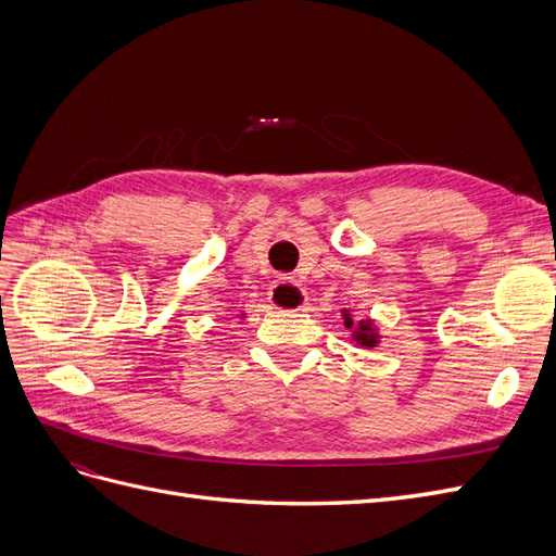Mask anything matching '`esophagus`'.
<instances>
[{
	"mask_svg": "<svg viewBox=\"0 0 556 556\" xmlns=\"http://www.w3.org/2000/svg\"><path fill=\"white\" fill-rule=\"evenodd\" d=\"M268 299H271V306L278 308V311H299L301 306L306 304V294L304 290H301V285L290 280V278H280L274 282L271 288V294H268Z\"/></svg>",
	"mask_w": 556,
	"mask_h": 556,
	"instance_id": "1",
	"label": "esophagus"
}]
</instances>
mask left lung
<instances>
[{"label": "left lung", "instance_id": "left-lung-1", "mask_svg": "<svg viewBox=\"0 0 556 556\" xmlns=\"http://www.w3.org/2000/svg\"><path fill=\"white\" fill-rule=\"evenodd\" d=\"M345 327L352 329V319L350 317L345 319ZM355 333H357L355 339H357L359 345H374L376 343V333L371 331V327H368V323H359V331H355Z\"/></svg>", "mask_w": 556, "mask_h": 556}]
</instances>
